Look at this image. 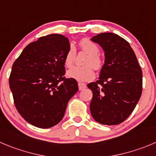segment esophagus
<instances>
[{"label": "esophagus", "mask_w": 156, "mask_h": 156, "mask_svg": "<svg viewBox=\"0 0 156 156\" xmlns=\"http://www.w3.org/2000/svg\"><path fill=\"white\" fill-rule=\"evenodd\" d=\"M86 88H87V86L85 83H81V82L78 83V88H79L80 91H81V90L85 89Z\"/></svg>", "instance_id": "34e87169"}]
</instances>
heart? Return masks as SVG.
<instances>
[{"label": "heart", "instance_id": "1", "mask_svg": "<svg viewBox=\"0 0 156 156\" xmlns=\"http://www.w3.org/2000/svg\"><path fill=\"white\" fill-rule=\"evenodd\" d=\"M79 46L83 51L88 54V57L85 62V66L75 67L67 72L69 78L76 79L77 81H90L94 77V68L100 71L102 68L104 62L99 56V48L95 43L90 39L83 38L80 41ZM76 51L74 46L71 45L65 56V65L68 68L73 67L75 61Z\"/></svg>", "mask_w": 156, "mask_h": 156}]
</instances>
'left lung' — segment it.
Here are the masks:
<instances>
[{
	"mask_svg": "<svg viewBox=\"0 0 156 156\" xmlns=\"http://www.w3.org/2000/svg\"><path fill=\"white\" fill-rule=\"evenodd\" d=\"M105 51L99 78L89 83L93 94L90 111L102 125L124 122L133 112L142 91V71L127 41L114 33H101L91 39Z\"/></svg>",
	"mask_w": 156,
	"mask_h": 156,
	"instance_id": "obj_1",
	"label": "left lung"
}]
</instances>
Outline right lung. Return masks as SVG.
<instances>
[{
  "label": "right lung",
  "instance_id": "obj_1",
  "mask_svg": "<svg viewBox=\"0 0 156 156\" xmlns=\"http://www.w3.org/2000/svg\"><path fill=\"white\" fill-rule=\"evenodd\" d=\"M69 48L62 34L44 36L26 46L13 64L9 85L14 105L32 126L48 129L59 123L78 91L76 80L65 77Z\"/></svg>",
  "mask_w": 156,
  "mask_h": 156
}]
</instances>
